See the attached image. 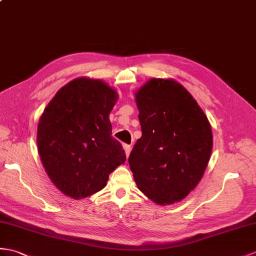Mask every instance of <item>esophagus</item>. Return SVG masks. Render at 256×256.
Listing matches in <instances>:
<instances>
[{"instance_id": "1", "label": "esophagus", "mask_w": 256, "mask_h": 256, "mask_svg": "<svg viewBox=\"0 0 256 256\" xmlns=\"http://www.w3.org/2000/svg\"><path fill=\"white\" fill-rule=\"evenodd\" d=\"M123 148H124V150H126V156L128 157V155H130V150H132V146H130V145H128V144H124V145H123Z\"/></svg>"}]
</instances>
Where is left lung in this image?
<instances>
[{
	"label": "left lung",
	"mask_w": 256,
	"mask_h": 256,
	"mask_svg": "<svg viewBox=\"0 0 256 256\" xmlns=\"http://www.w3.org/2000/svg\"><path fill=\"white\" fill-rule=\"evenodd\" d=\"M136 104L142 138L128 157L135 182L158 204L179 202L198 186L210 162V122L172 80H150L136 94Z\"/></svg>",
	"instance_id": "obj_1"
}]
</instances>
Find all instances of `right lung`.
I'll return each instance as SVG.
<instances>
[{"label":"right lung","instance_id":"obj_1","mask_svg":"<svg viewBox=\"0 0 256 256\" xmlns=\"http://www.w3.org/2000/svg\"><path fill=\"white\" fill-rule=\"evenodd\" d=\"M116 99V92L104 82L78 78L62 87L41 116L40 159L65 195L78 200L100 191L111 172L126 162V152L111 135L109 114Z\"/></svg>","mask_w":256,"mask_h":256}]
</instances>
